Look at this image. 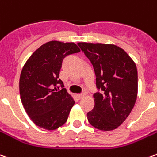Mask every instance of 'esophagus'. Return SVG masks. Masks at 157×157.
<instances>
[{
	"mask_svg": "<svg viewBox=\"0 0 157 157\" xmlns=\"http://www.w3.org/2000/svg\"><path fill=\"white\" fill-rule=\"evenodd\" d=\"M77 98L78 99H82L84 98V96H85V94L84 93H81V94H77Z\"/></svg>",
	"mask_w": 157,
	"mask_h": 157,
	"instance_id": "obj_1",
	"label": "esophagus"
}]
</instances>
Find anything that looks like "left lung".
I'll return each mask as SVG.
<instances>
[{
	"instance_id": "8db88e82",
	"label": "left lung",
	"mask_w": 157,
	"mask_h": 157,
	"mask_svg": "<svg viewBox=\"0 0 157 157\" xmlns=\"http://www.w3.org/2000/svg\"><path fill=\"white\" fill-rule=\"evenodd\" d=\"M77 44L93 65L96 75L98 92L93 94L94 108L87 113L88 122L100 130L115 129L129 115L137 98L136 65L129 55L116 45Z\"/></svg>"
}]
</instances>
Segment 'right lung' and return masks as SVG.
Listing matches in <instances>:
<instances>
[{"label": "right lung", "mask_w": 157, "mask_h": 157, "mask_svg": "<svg viewBox=\"0 0 157 157\" xmlns=\"http://www.w3.org/2000/svg\"><path fill=\"white\" fill-rule=\"evenodd\" d=\"M74 43L50 41L40 46L21 72L19 90L29 118L37 126L54 130L65 124L75 101L59 77L63 59L80 52Z\"/></svg>", "instance_id": "obj_1"}]
</instances>
